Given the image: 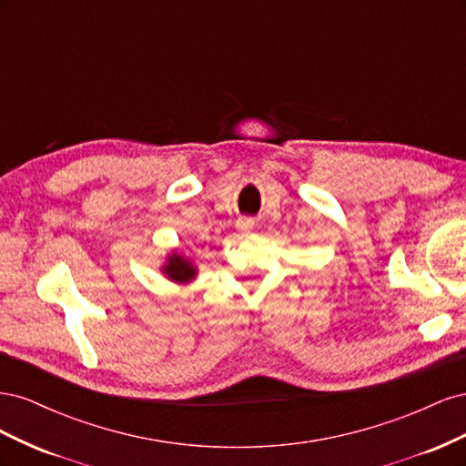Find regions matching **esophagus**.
<instances>
[{
  "label": "esophagus",
  "mask_w": 466,
  "mask_h": 466,
  "mask_svg": "<svg viewBox=\"0 0 466 466\" xmlns=\"http://www.w3.org/2000/svg\"><path fill=\"white\" fill-rule=\"evenodd\" d=\"M237 228L241 229V231H245V233H248L252 228H255V219L252 218H241L237 221Z\"/></svg>",
  "instance_id": "34e87169"
}]
</instances>
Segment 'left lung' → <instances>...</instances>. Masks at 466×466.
<instances>
[{"label":"left lung","mask_w":466,"mask_h":466,"mask_svg":"<svg viewBox=\"0 0 466 466\" xmlns=\"http://www.w3.org/2000/svg\"><path fill=\"white\" fill-rule=\"evenodd\" d=\"M165 274L171 279L182 281V284H185V281H190L196 276V268L185 257L177 255L175 252V255L168 257V262L165 266Z\"/></svg>","instance_id":"left-lung-1"}]
</instances>
